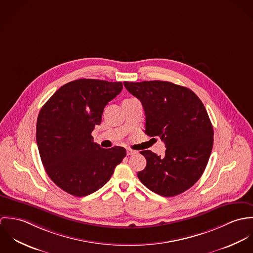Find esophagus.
<instances>
[{
	"instance_id": "obj_1",
	"label": "esophagus",
	"mask_w": 253,
	"mask_h": 253,
	"mask_svg": "<svg viewBox=\"0 0 253 253\" xmlns=\"http://www.w3.org/2000/svg\"><path fill=\"white\" fill-rule=\"evenodd\" d=\"M136 152L135 151H133V150H131V149H126V155L127 156H131V155H134Z\"/></svg>"
}]
</instances>
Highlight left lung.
Instances as JSON below:
<instances>
[{"label":"left lung","mask_w":253,"mask_h":253,"mask_svg":"<svg viewBox=\"0 0 253 253\" xmlns=\"http://www.w3.org/2000/svg\"><path fill=\"white\" fill-rule=\"evenodd\" d=\"M144 108L145 133L166 144L164 157L141 151L147 165L139 180L164 197L185 192L200 179L208 165L213 127L201 99L191 89L164 81L124 83Z\"/></svg>","instance_id":"obj_1"}]
</instances>
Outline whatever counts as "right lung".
<instances>
[{
    "instance_id": "obj_1",
    "label": "right lung",
    "mask_w": 253,
    "mask_h": 253,
    "mask_svg": "<svg viewBox=\"0 0 253 253\" xmlns=\"http://www.w3.org/2000/svg\"><path fill=\"white\" fill-rule=\"evenodd\" d=\"M122 89L121 82L76 80L57 89L39 113L36 140L44 169L75 197L105 185L126 155L124 147L104 149L91 136L105 106Z\"/></svg>"
}]
</instances>
